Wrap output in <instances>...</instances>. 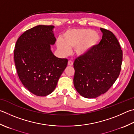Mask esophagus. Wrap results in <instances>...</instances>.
I'll use <instances>...</instances> for the list:
<instances>
[{
	"label": "esophagus",
	"mask_w": 134,
	"mask_h": 134,
	"mask_svg": "<svg viewBox=\"0 0 134 134\" xmlns=\"http://www.w3.org/2000/svg\"><path fill=\"white\" fill-rule=\"evenodd\" d=\"M72 65H73V62L71 60H69V62H68V65H69V66H71Z\"/></svg>",
	"instance_id": "esophagus-1"
}]
</instances>
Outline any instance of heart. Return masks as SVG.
<instances>
[{
	"instance_id": "heart-1",
	"label": "heart",
	"mask_w": 134,
	"mask_h": 134,
	"mask_svg": "<svg viewBox=\"0 0 134 134\" xmlns=\"http://www.w3.org/2000/svg\"><path fill=\"white\" fill-rule=\"evenodd\" d=\"M100 37L98 33L90 29H71L63 34V40H57V48L63 55L69 54L70 48H75L78 57L88 55L98 44Z\"/></svg>"
}]
</instances>
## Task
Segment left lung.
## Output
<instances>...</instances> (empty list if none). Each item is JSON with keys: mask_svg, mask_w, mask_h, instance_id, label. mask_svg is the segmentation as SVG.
<instances>
[{"mask_svg": "<svg viewBox=\"0 0 134 134\" xmlns=\"http://www.w3.org/2000/svg\"><path fill=\"white\" fill-rule=\"evenodd\" d=\"M103 37L88 55L74 61L75 90L81 96L94 98L107 91L117 79L122 62V51L115 35L101 28Z\"/></svg>", "mask_w": 134, "mask_h": 134, "instance_id": "8db88e82", "label": "left lung"}]
</instances>
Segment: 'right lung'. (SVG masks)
<instances>
[{"label": "right lung", "instance_id": "1", "mask_svg": "<svg viewBox=\"0 0 134 134\" xmlns=\"http://www.w3.org/2000/svg\"><path fill=\"white\" fill-rule=\"evenodd\" d=\"M54 26L38 25L26 30L17 40L14 59L19 79L37 96H46L56 87L68 60L53 54L51 46L56 40Z\"/></svg>", "mask_w": 134, "mask_h": 134}]
</instances>
